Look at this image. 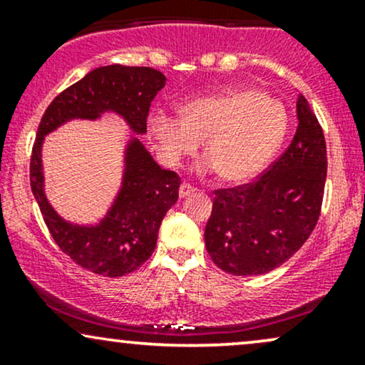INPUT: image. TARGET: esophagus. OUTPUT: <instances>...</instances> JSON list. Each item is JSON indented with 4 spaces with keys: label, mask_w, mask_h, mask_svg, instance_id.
I'll return each instance as SVG.
<instances>
[{
    "label": "esophagus",
    "mask_w": 365,
    "mask_h": 365,
    "mask_svg": "<svg viewBox=\"0 0 365 365\" xmlns=\"http://www.w3.org/2000/svg\"><path fill=\"white\" fill-rule=\"evenodd\" d=\"M194 192H195L194 187L188 185V183H182V185H180V190H178L180 199H185V197H188L190 194H194Z\"/></svg>",
    "instance_id": "34e87169"
}]
</instances>
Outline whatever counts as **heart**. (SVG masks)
Segmentation results:
<instances>
[{
  "label": "heart",
  "instance_id": "b5f03b06",
  "mask_svg": "<svg viewBox=\"0 0 365 365\" xmlns=\"http://www.w3.org/2000/svg\"><path fill=\"white\" fill-rule=\"evenodd\" d=\"M180 116L159 111L149 118L163 159L177 166L204 140L202 170H216L228 183H244L261 175L290 128L287 106L259 91L200 96L183 104Z\"/></svg>",
  "mask_w": 365,
  "mask_h": 365
}]
</instances>
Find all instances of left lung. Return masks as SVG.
I'll return each mask as SVG.
<instances>
[{
  "label": "left lung",
  "mask_w": 365,
  "mask_h": 365,
  "mask_svg": "<svg viewBox=\"0 0 365 365\" xmlns=\"http://www.w3.org/2000/svg\"><path fill=\"white\" fill-rule=\"evenodd\" d=\"M292 144L255 182L216 190L204 240L212 262L233 276H257L287 262L319 220L324 133L307 99H297Z\"/></svg>",
  "instance_id": "8db88e82"
}]
</instances>
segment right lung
Here are the masks:
<instances>
[{
  "label": "right lung",
  "instance_id": "1",
  "mask_svg": "<svg viewBox=\"0 0 365 365\" xmlns=\"http://www.w3.org/2000/svg\"><path fill=\"white\" fill-rule=\"evenodd\" d=\"M165 83V75L150 66H99L58 94L37 128L31 158L32 194L58 247L96 274L118 278L148 261L156 249L163 217L178 200L180 177L163 170L142 142L130 137L123 150L121 185L111 207L98 223H72L54 211L46 195L44 137L66 121H94L104 113H115L132 133L144 135L150 103Z\"/></svg>",
  "mask_w": 365,
  "mask_h": 365
}]
</instances>
